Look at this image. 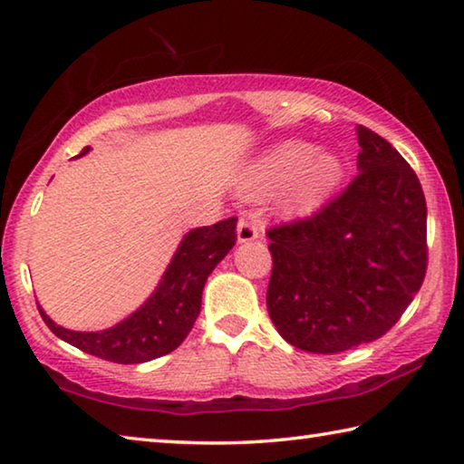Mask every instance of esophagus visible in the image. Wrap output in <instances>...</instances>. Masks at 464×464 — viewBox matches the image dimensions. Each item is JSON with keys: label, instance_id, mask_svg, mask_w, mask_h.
Instances as JSON below:
<instances>
[{"label": "esophagus", "instance_id": "34e87169", "mask_svg": "<svg viewBox=\"0 0 464 464\" xmlns=\"http://www.w3.org/2000/svg\"><path fill=\"white\" fill-rule=\"evenodd\" d=\"M260 237V223L254 217H241L237 225V241L249 243Z\"/></svg>", "mask_w": 464, "mask_h": 464}]
</instances>
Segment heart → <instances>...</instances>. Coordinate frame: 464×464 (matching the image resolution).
Listing matches in <instances>:
<instances>
[{
    "label": "heart",
    "instance_id": "heart-1",
    "mask_svg": "<svg viewBox=\"0 0 464 464\" xmlns=\"http://www.w3.org/2000/svg\"><path fill=\"white\" fill-rule=\"evenodd\" d=\"M342 163L334 153L288 140L257 163L247 182L251 194H270L288 184L286 200L296 210H311L324 202L340 182Z\"/></svg>",
    "mask_w": 464,
    "mask_h": 464
}]
</instances>
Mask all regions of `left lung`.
Wrapping results in <instances>:
<instances>
[{
    "label": "left lung",
    "instance_id": "1",
    "mask_svg": "<svg viewBox=\"0 0 464 464\" xmlns=\"http://www.w3.org/2000/svg\"><path fill=\"white\" fill-rule=\"evenodd\" d=\"M358 174L317 213L268 229L266 304L288 343L337 354L382 337L428 268L426 198L401 153L358 124Z\"/></svg>",
    "mask_w": 464,
    "mask_h": 464
}]
</instances>
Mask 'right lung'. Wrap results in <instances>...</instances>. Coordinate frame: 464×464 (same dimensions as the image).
<instances>
[{"label": "right lung", "instance_id": "obj_1", "mask_svg": "<svg viewBox=\"0 0 464 464\" xmlns=\"http://www.w3.org/2000/svg\"><path fill=\"white\" fill-rule=\"evenodd\" d=\"M88 149L77 157L88 153ZM235 227L237 217H231L188 233L155 293L119 325L104 332H72L54 324L38 304L41 317L63 342L110 362L139 364L166 356L190 334L200 313L204 282L237 241Z\"/></svg>", "mask_w": 464, "mask_h": 464}]
</instances>
